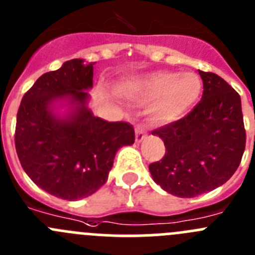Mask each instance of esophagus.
<instances>
[{
    "label": "esophagus",
    "mask_w": 255,
    "mask_h": 255,
    "mask_svg": "<svg viewBox=\"0 0 255 255\" xmlns=\"http://www.w3.org/2000/svg\"><path fill=\"white\" fill-rule=\"evenodd\" d=\"M145 137H146L145 130H144L141 126H137L136 131H135V141H136V143H140V141H143Z\"/></svg>",
    "instance_id": "esophagus-1"
}]
</instances>
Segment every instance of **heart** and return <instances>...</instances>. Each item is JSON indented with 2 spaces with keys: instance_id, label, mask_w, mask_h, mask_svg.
<instances>
[{
  "instance_id": "b5f03b06",
  "label": "heart",
  "mask_w": 255,
  "mask_h": 255,
  "mask_svg": "<svg viewBox=\"0 0 255 255\" xmlns=\"http://www.w3.org/2000/svg\"><path fill=\"white\" fill-rule=\"evenodd\" d=\"M126 91L141 102L151 101L148 114L155 123L168 124L179 120L197 102L202 83L197 74L187 72L158 71L135 79Z\"/></svg>"
}]
</instances>
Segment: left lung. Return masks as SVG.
I'll list each match as a JSON object with an SVG mask.
<instances>
[{
    "instance_id": "8db88e82",
    "label": "left lung",
    "mask_w": 255,
    "mask_h": 255,
    "mask_svg": "<svg viewBox=\"0 0 255 255\" xmlns=\"http://www.w3.org/2000/svg\"><path fill=\"white\" fill-rule=\"evenodd\" d=\"M198 73L201 101L187 116L151 132L165 145L162 159L149 164L151 177L178 197H195L229 181L247 140L239 93L218 74Z\"/></svg>"
}]
</instances>
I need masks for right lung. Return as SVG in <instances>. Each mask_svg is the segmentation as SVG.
Masks as SVG:
<instances>
[{
  "label": "right lung",
  "instance_id": "obj_1",
  "mask_svg": "<svg viewBox=\"0 0 255 255\" xmlns=\"http://www.w3.org/2000/svg\"><path fill=\"white\" fill-rule=\"evenodd\" d=\"M93 64L72 59L44 73L17 111L15 146L21 165L36 186L63 200H79L100 190L116 151L135 141L129 123H109L87 107ZM59 101L70 106L65 117L54 112Z\"/></svg>",
  "mask_w": 255,
  "mask_h": 255
}]
</instances>
